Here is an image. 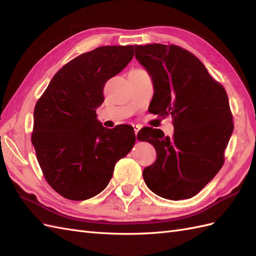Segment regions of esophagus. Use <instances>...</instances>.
<instances>
[{
  "instance_id": "esophagus-1",
  "label": "esophagus",
  "mask_w": 256,
  "mask_h": 256,
  "mask_svg": "<svg viewBox=\"0 0 256 256\" xmlns=\"http://www.w3.org/2000/svg\"><path fill=\"white\" fill-rule=\"evenodd\" d=\"M132 126H134V134H138V130H140V128H141V127H140V125H136V124H134Z\"/></svg>"
}]
</instances>
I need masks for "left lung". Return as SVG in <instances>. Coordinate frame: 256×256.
Wrapping results in <instances>:
<instances>
[{
	"instance_id": "obj_1",
	"label": "left lung",
	"mask_w": 256,
	"mask_h": 256,
	"mask_svg": "<svg viewBox=\"0 0 256 256\" xmlns=\"http://www.w3.org/2000/svg\"><path fill=\"white\" fill-rule=\"evenodd\" d=\"M136 58L150 74V111L172 115L173 136L145 127L140 141L152 144L157 159L143 171L147 187L168 200L196 196L220 171L234 130L228 97L194 54L176 44L134 46Z\"/></svg>"
}]
</instances>
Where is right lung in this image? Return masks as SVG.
Wrapping results in <instances>:
<instances>
[{
	"instance_id": "add662e5",
	"label": "right lung",
	"mask_w": 256,
	"mask_h": 256,
	"mask_svg": "<svg viewBox=\"0 0 256 256\" xmlns=\"http://www.w3.org/2000/svg\"><path fill=\"white\" fill-rule=\"evenodd\" d=\"M134 52V46H104L80 54L54 74L36 102L30 140L44 180L65 198L97 196L134 145V127L106 129L96 114L106 82L128 65Z\"/></svg>"
}]
</instances>
